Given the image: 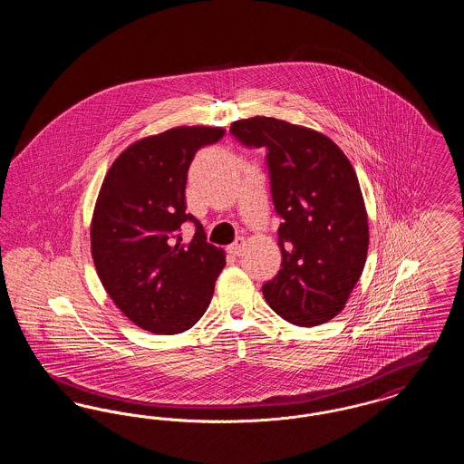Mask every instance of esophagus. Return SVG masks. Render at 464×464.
<instances>
[{
	"label": "esophagus",
	"mask_w": 464,
	"mask_h": 464,
	"mask_svg": "<svg viewBox=\"0 0 464 464\" xmlns=\"http://www.w3.org/2000/svg\"><path fill=\"white\" fill-rule=\"evenodd\" d=\"M243 245H245L243 238H238V240H235L231 245H227V248H226V250H227V254H231V256H240Z\"/></svg>",
	"instance_id": "34e87169"
}]
</instances>
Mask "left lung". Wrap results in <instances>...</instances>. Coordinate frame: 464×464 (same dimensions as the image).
Listing matches in <instances>:
<instances>
[{
    "instance_id": "8db88e82",
    "label": "left lung",
    "mask_w": 464,
    "mask_h": 464,
    "mask_svg": "<svg viewBox=\"0 0 464 464\" xmlns=\"http://www.w3.org/2000/svg\"><path fill=\"white\" fill-rule=\"evenodd\" d=\"M246 148H265L282 267L263 285L284 320L316 327L343 311L367 259L369 222L358 177L324 133L254 116L229 127Z\"/></svg>"
}]
</instances>
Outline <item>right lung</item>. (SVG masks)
<instances>
[{"label": "right lung", "instance_id": "right-lung-1", "mask_svg": "<svg viewBox=\"0 0 464 464\" xmlns=\"http://www.w3.org/2000/svg\"><path fill=\"white\" fill-rule=\"evenodd\" d=\"M224 135L218 127H176L144 137L114 160L90 226L92 257L112 303L153 334L191 329L208 308L226 266L186 212L188 170L199 148ZM198 227L189 242L181 227Z\"/></svg>", "mask_w": 464, "mask_h": 464}]
</instances>
